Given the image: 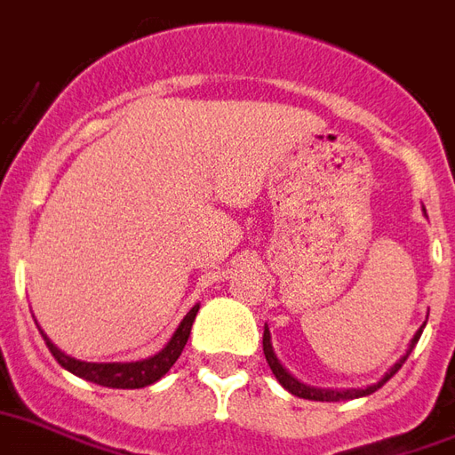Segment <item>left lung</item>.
Instances as JSON below:
<instances>
[{"label":"left lung","mask_w":455,"mask_h":455,"mask_svg":"<svg viewBox=\"0 0 455 455\" xmlns=\"http://www.w3.org/2000/svg\"><path fill=\"white\" fill-rule=\"evenodd\" d=\"M427 215V213H424ZM419 337H422V327L414 332L412 341H410V349H407V354H404L403 359L397 361L395 366L387 371L386 376L380 378L378 383H373V386L368 387H347V390H332V387H313L307 386V383H300L296 376H291L288 373V368L278 361L276 351H274V347H271V332H268V327H264V356H267V363L268 368H271V373L276 376V380L281 383V386L286 387L291 395L296 397H303V400H317V403H339V400H354V397H366L371 395V393H376L378 387H383L390 380V378L395 376L397 371L403 368V363L407 361V356H410V351L414 349V344L419 341Z\"/></svg>","instance_id":"obj_1"}]
</instances>
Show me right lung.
Returning <instances> with one entry per match:
<instances>
[{
    "mask_svg": "<svg viewBox=\"0 0 455 455\" xmlns=\"http://www.w3.org/2000/svg\"><path fill=\"white\" fill-rule=\"evenodd\" d=\"M198 307H201V305L196 303L194 307L184 315V320H181V324L177 327V332L172 334V339H169L155 356H148V359L142 361H128V363H118V361H116V363H92V361L72 359L69 354H65V351L58 349V347L52 344L51 337L43 332L41 327H38V330H41V337L43 341H45V347L51 349L55 361H58L65 371L75 373L77 378H84L89 383H96V386L132 390V387L152 386V383H157L162 376H167V371L177 363V359L181 356V351L187 347L188 334H191V324H194Z\"/></svg>",
    "mask_w": 455,
    "mask_h": 455,
    "instance_id": "obj_1",
    "label": "right lung"
}]
</instances>
